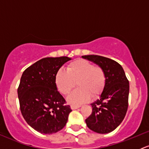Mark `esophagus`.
Wrapping results in <instances>:
<instances>
[{"label":"esophagus","instance_id":"esophagus-1","mask_svg":"<svg viewBox=\"0 0 149 149\" xmlns=\"http://www.w3.org/2000/svg\"><path fill=\"white\" fill-rule=\"evenodd\" d=\"M71 107L72 109H78V108L80 107V106H76V105H71V107Z\"/></svg>","mask_w":149,"mask_h":149}]
</instances>
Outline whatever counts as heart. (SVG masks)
I'll use <instances>...</instances> for the list:
<instances>
[{"label":"heart","instance_id":"1","mask_svg":"<svg viewBox=\"0 0 149 149\" xmlns=\"http://www.w3.org/2000/svg\"><path fill=\"white\" fill-rule=\"evenodd\" d=\"M106 81V73L102 68L84 59L76 60L69 63L67 71L59 69L55 77L57 88L63 95L69 94L77 83L79 88L67 97L68 102L73 105L87 102L91 95L99 97L104 91Z\"/></svg>","mask_w":149,"mask_h":149}]
</instances>
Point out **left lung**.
Listing matches in <instances>:
<instances>
[{"label":"left lung","instance_id":"1","mask_svg":"<svg viewBox=\"0 0 149 149\" xmlns=\"http://www.w3.org/2000/svg\"><path fill=\"white\" fill-rule=\"evenodd\" d=\"M81 57L101 66L107 76L100 98L91 104L92 112L86 119V125L96 133H110L123 122L127 112L129 81L123 67L116 61L96 55Z\"/></svg>","mask_w":149,"mask_h":149}]
</instances>
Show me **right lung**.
Returning a JSON list of instances; mask_svg holds the SVG:
<instances>
[{
	"label": "right lung",
	"mask_w": 149,
	"mask_h": 149,
	"mask_svg": "<svg viewBox=\"0 0 149 149\" xmlns=\"http://www.w3.org/2000/svg\"><path fill=\"white\" fill-rule=\"evenodd\" d=\"M70 58H45L24 71L18 87L21 112L32 128L52 134L63 128L72 109L57 89V71Z\"/></svg>",
	"instance_id": "obj_1"
}]
</instances>
